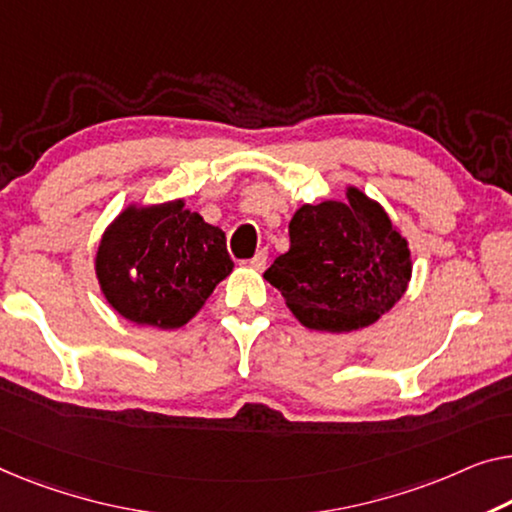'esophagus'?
I'll list each match as a JSON object with an SVG mask.
<instances>
[{
	"instance_id": "34e87169",
	"label": "esophagus",
	"mask_w": 512,
	"mask_h": 512,
	"mask_svg": "<svg viewBox=\"0 0 512 512\" xmlns=\"http://www.w3.org/2000/svg\"><path fill=\"white\" fill-rule=\"evenodd\" d=\"M266 257H269V253H266V248H262V250H257L255 253V257L250 259V266H253V269H257V271H264L266 269Z\"/></svg>"
}]
</instances>
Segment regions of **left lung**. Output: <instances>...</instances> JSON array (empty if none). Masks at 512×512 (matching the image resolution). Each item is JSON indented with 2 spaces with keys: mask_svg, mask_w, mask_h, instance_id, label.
Segmentation results:
<instances>
[{
  "mask_svg": "<svg viewBox=\"0 0 512 512\" xmlns=\"http://www.w3.org/2000/svg\"><path fill=\"white\" fill-rule=\"evenodd\" d=\"M289 241L264 278L305 329H365L407 292L414 269L409 241L361 188L345 186L342 197L296 209Z\"/></svg>",
  "mask_w": 512,
  "mask_h": 512,
  "instance_id": "1",
  "label": "left lung"
}]
</instances>
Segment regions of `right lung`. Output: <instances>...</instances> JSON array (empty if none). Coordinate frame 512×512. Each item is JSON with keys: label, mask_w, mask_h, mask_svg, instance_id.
Segmentation results:
<instances>
[{"label": "right lung", "mask_w": 512, "mask_h": 512, "mask_svg": "<svg viewBox=\"0 0 512 512\" xmlns=\"http://www.w3.org/2000/svg\"><path fill=\"white\" fill-rule=\"evenodd\" d=\"M232 269L225 232L183 200L131 202L105 227L94 257L110 308L160 331L186 326Z\"/></svg>", "instance_id": "add662e5"}]
</instances>
